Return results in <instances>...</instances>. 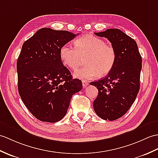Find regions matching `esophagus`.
I'll list each match as a JSON object with an SVG mask.
<instances>
[{
	"label": "esophagus",
	"mask_w": 158,
	"mask_h": 158,
	"mask_svg": "<svg viewBox=\"0 0 158 158\" xmlns=\"http://www.w3.org/2000/svg\"><path fill=\"white\" fill-rule=\"evenodd\" d=\"M82 85H83V87H85L86 86L89 85V82H88L87 80H83L82 81Z\"/></svg>",
	"instance_id": "34e87169"
}]
</instances>
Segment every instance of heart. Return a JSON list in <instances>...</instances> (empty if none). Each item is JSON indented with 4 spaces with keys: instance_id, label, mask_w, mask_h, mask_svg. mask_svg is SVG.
Segmentation results:
<instances>
[{
    "instance_id": "b5f03b06",
    "label": "heart",
    "mask_w": 158,
    "mask_h": 158,
    "mask_svg": "<svg viewBox=\"0 0 158 158\" xmlns=\"http://www.w3.org/2000/svg\"><path fill=\"white\" fill-rule=\"evenodd\" d=\"M75 47L64 44L60 50L62 63L73 70L77 69L85 58V67L78 69L73 76L79 79H93L98 75L104 77L110 72L116 60L114 47L104 40L92 35H85L76 40Z\"/></svg>"
}]
</instances>
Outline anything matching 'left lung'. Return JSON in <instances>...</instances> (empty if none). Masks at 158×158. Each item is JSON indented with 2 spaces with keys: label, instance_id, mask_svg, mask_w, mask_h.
<instances>
[{
  "label": "left lung",
  "instance_id": "obj_1",
  "mask_svg": "<svg viewBox=\"0 0 158 158\" xmlns=\"http://www.w3.org/2000/svg\"><path fill=\"white\" fill-rule=\"evenodd\" d=\"M95 34L111 42L116 60L106 77L90 83L98 89L93 103L94 111L102 119L114 120L125 114L137 98L142 58L136 42L120 29H108Z\"/></svg>",
  "mask_w": 158,
  "mask_h": 158
}]
</instances>
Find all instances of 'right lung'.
<instances>
[{
    "instance_id": "right-lung-1",
    "label": "right lung",
    "mask_w": 158,
    "mask_h": 158,
    "mask_svg": "<svg viewBox=\"0 0 158 158\" xmlns=\"http://www.w3.org/2000/svg\"><path fill=\"white\" fill-rule=\"evenodd\" d=\"M64 30L42 28L26 40L17 62L18 90L36 118L56 123L67 114L73 94L82 89L60 57L61 47L75 38Z\"/></svg>"
}]
</instances>
